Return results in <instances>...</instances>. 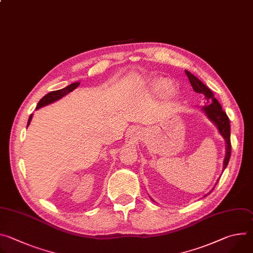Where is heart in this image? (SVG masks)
<instances>
[{"instance_id": "obj_1", "label": "heart", "mask_w": 253, "mask_h": 253, "mask_svg": "<svg viewBox=\"0 0 253 253\" xmlns=\"http://www.w3.org/2000/svg\"><path fill=\"white\" fill-rule=\"evenodd\" d=\"M155 86H156L157 89L162 90V91H164V92H166V93H169V92H170V89H169L168 84H167L166 82H164V81H161V80L157 81V82L155 83Z\"/></svg>"}]
</instances>
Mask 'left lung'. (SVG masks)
<instances>
[{
  "label": "left lung",
  "instance_id": "8db88e82",
  "mask_svg": "<svg viewBox=\"0 0 253 253\" xmlns=\"http://www.w3.org/2000/svg\"><path fill=\"white\" fill-rule=\"evenodd\" d=\"M185 73L189 79V82H190L193 90L196 93L202 94L204 96L205 100L207 101V105L202 107L203 111L206 113L208 118L216 124L220 134L225 139V142H226V156L224 159V169H225L227 167V164H228L230 156H231L229 118L226 115V113L222 110V107L219 104V102L217 101V99L214 98V94L212 93V91L206 85H204L198 78H196L194 75H192L187 70H185Z\"/></svg>",
  "mask_w": 253,
  "mask_h": 253
}]
</instances>
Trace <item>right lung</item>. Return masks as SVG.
Masks as SVG:
<instances>
[{
	"label": "right lung",
	"mask_w": 253,
	"mask_h": 253,
	"mask_svg": "<svg viewBox=\"0 0 253 253\" xmlns=\"http://www.w3.org/2000/svg\"><path fill=\"white\" fill-rule=\"evenodd\" d=\"M79 85H80L79 82L73 83V84H71V85L67 86L66 88H63V89H60V90H57V91H52V92L48 93L47 95H45V96L39 101V103H38V105H37V108H36V109H39V108H41V107H43V106H46V105H48V104H50V103H53V102L59 100L60 98H62V97L65 96L66 94H68V93H70L71 91H73L74 89H76ZM32 116H33V115H31V116L29 117L28 126H29V124H30V122H31V120H32Z\"/></svg>",
	"instance_id": "obj_1"
}]
</instances>
